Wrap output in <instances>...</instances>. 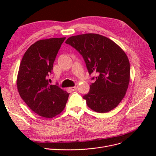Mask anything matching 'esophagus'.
Here are the masks:
<instances>
[{"instance_id": "34e87169", "label": "esophagus", "mask_w": 156, "mask_h": 156, "mask_svg": "<svg viewBox=\"0 0 156 156\" xmlns=\"http://www.w3.org/2000/svg\"><path fill=\"white\" fill-rule=\"evenodd\" d=\"M77 87H70V88H69V89H70L72 91L75 90H77Z\"/></svg>"}]
</instances>
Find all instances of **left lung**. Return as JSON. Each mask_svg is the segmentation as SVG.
Masks as SVG:
<instances>
[{"label": "left lung", "instance_id": "8db88e82", "mask_svg": "<svg viewBox=\"0 0 156 156\" xmlns=\"http://www.w3.org/2000/svg\"><path fill=\"white\" fill-rule=\"evenodd\" d=\"M66 43L83 56L90 75H98L83 97L87 105L100 113L116 107L126 95L130 79L129 59L123 49L108 37L92 33L71 36Z\"/></svg>", "mask_w": 156, "mask_h": 156}]
</instances>
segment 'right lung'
<instances>
[{
    "label": "right lung",
    "instance_id": "add662e5",
    "mask_svg": "<svg viewBox=\"0 0 156 156\" xmlns=\"http://www.w3.org/2000/svg\"><path fill=\"white\" fill-rule=\"evenodd\" d=\"M66 37L37 41L23 56L19 68L17 87L19 94L32 111L40 116L53 118L65 108L69 94L49 83L53 63Z\"/></svg>",
    "mask_w": 156,
    "mask_h": 156
}]
</instances>
